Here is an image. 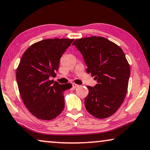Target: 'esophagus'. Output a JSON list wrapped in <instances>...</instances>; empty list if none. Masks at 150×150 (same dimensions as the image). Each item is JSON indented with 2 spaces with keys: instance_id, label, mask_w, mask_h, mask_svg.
<instances>
[{
  "instance_id": "obj_1",
  "label": "esophagus",
  "mask_w": 150,
  "mask_h": 150,
  "mask_svg": "<svg viewBox=\"0 0 150 150\" xmlns=\"http://www.w3.org/2000/svg\"><path fill=\"white\" fill-rule=\"evenodd\" d=\"M72 86H73V88H77L79 86V85H77V84H76V83H73V84H72Z\"/></svg>"
}]
</instances>
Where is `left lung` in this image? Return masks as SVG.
Masks as SVG:
<instances>
[{
  "instance_id": "obj_1",
  "label": "left lung",
  "mask_w": 150,
  "mask_h": 150,
  "mask_svg": "<svg viewBox=\"0 0 150 150\" xmlns=\"http://www.w3.org/2000/svg\"><path fill=\"white\" fill-rule=\"evenodd\" d=\"M73 45L82 55L87 73L97 81L87 86L86 109L96 118L110 117L122 104L128 86L130 69L123 50L103 37L77 39Z\"/></svg>"
}]
</instances>
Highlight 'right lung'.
Returning <instances> with one entry per match:
<instances>
[{"label": "right lung", "mask_w": 150, "mask_h": 150, "mask_svg": "<svg viewBox=\"0 0 150 150\" xmlns=\"http://www.w3.org/2000/svg\"><path fill=\"white\" fill-rule=\"evenodd\" d=\"M74 39H47L33 44L22 56L16 80L24 104L33 116L51 120L64 108V92L71 83L50 80L58 71L59 60Z\"/></svg>", "instance_id": "right-lung-1"}]
</instances>
